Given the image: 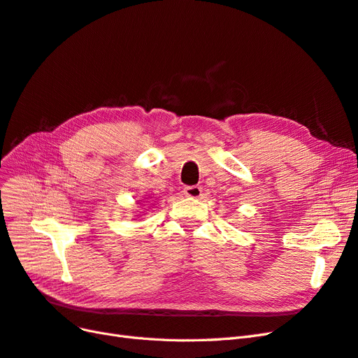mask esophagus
<instances>
[{"mask_svg":"<svg viewBox=\"0 0 358 358\" xmlns=\"http://www.w3.org/2000/svg\"><path fill=\"white\" fill-rule=\"evenodd\" d=\"M183 194L187 196H191V199H200L203 195L201 187H196V185H192V187H185Z\"/></svg>","mask_w":358,"mask_h":358,"instance_id":"34e87169","label":"esophagus"}]
</instances>
